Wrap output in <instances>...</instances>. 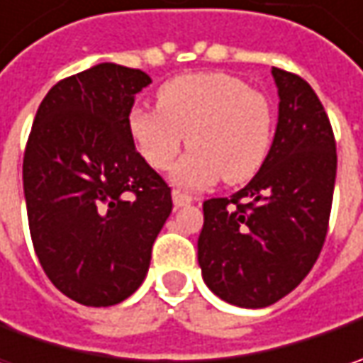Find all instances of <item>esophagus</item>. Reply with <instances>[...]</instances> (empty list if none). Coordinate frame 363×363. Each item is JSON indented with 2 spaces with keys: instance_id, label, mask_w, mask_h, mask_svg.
Listing matches in <instances>:
<instances>
[{
  "instance_id": "obj_1",
  "label": "esophagus",
  "mask_w": 363,
  "mask_h": 363,
  "mask_svg": "<svg viewBox=\"0 0 363 363\" xmlns=\"http://www.w3.org/2000/svg\"><path fill=\"white\" fill-rule=\"evenodd\" d=\"M172 198H174V203L177 208H182V206H188V203L194 202V198L186 194V191H179V189H174L172 191Z\"/></svg>"
}]
</instances>
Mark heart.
<instances>
[{"mask_svg": "<svg viewBox=\"0 0 363 363\" xmlns=\"http://www.w3.org/2000/svg\"><path fill=\"white\" fill-rule=\"evenodd\" d=\"M157 108H131L127 129L137 151L155 169L175 165V184L200 189L222 177L236 186L262 167L272 143V105L228 72H189L163 82Z\"/></svg>", "mask_w": 363, "mask_h": 363, "instance_id": "heart-1", "label": "heart"}]
</instances>
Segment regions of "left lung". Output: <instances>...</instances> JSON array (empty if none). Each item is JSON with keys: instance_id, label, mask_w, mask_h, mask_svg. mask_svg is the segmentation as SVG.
<instances>
[{"instance_id": "obj_1", "label": "left lung", "mask_w": 363, "mask_h": 363, "mask_svg": "<svg viewBox=\"0 0 363 363\" xmlns=\"http://www.w3.org/2000/svg\"><path fill=\"white\" fill-rule=\"evenodd\" d=\"M279 125L248 186L203 202L198 262L206 285L238 307H269L313 269L325 236L337 172L328 113L307 80L272 68Z\"/></svg>"}]
</instances>
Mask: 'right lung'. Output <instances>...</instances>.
Returning a JSON list of instances; mask_svg holds the SVG:
<instances>
[{"label":"right lung","mask_w":363,"mask_h":363,"mask_svg":"<svg viewBox=\"0 0 363 363\" xmlns=\"http://www.w3.org/2000/svg\"><path fill=\"white\" fill-rule=\"evenodd\" d=\"M151 78L99 64L58 80L23 151V194L38 260L86 307L125 301L143 283L172 214V188L135 149L127 117Z\"/></svg>","instance_id":"1"}]
</instances>
